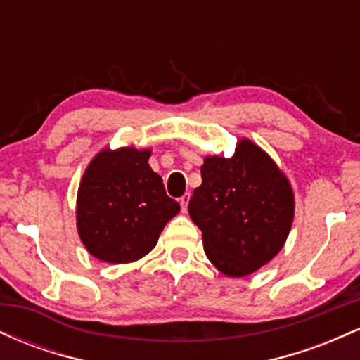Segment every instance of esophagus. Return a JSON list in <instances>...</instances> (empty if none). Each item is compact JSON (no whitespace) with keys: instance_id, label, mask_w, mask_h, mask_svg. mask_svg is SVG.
<instances>
[{"instance_id":"esophagus-1","label":"esophagus","mask_w":360,"mask_h":360,"mask_svg":"<svg viewBox=\"0 0 360 360\" xmlns=\"http://www.w3.org/2000/svg\"><path fill=\"white\" fill-rule=\"evenodd\" d=\"M189 198H191V196H189V193H186L184 196L181 198V200H179V205H181V210H183V213L188 212V203H189Z\"/></svg>"}]
</instances>
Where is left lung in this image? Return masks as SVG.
<instances>
[{"mask_svg":"<svg viewBox=\"0 0 360 360\" xmlns=\"http://www.w3.org/2000/svg\"><path fill=\"white\" fill-rule=\"evenodd\" d=\"M188 210L208 259L230 278L252 274L283 249L292 217L291 186L262 148L238 142L235 155L206 157Z\"/></svg>","mask_w":360,"mask_h":360,"instance_id":"8db88e82","label":"left lung"}]
</instances>
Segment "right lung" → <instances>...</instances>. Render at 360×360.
Here are the masks:
<instances>
[{"instance_id":"1","label":"right lung","mask_w":360,"mask_h":360,"mask_svg":"<svg viewBox=\"0 0 360 360\" xmlns=\"http://www.w3.org/2000/svg\"><path fill=\"white\" fill-rule=\"evenodd\" d=\"M148 157L150 150L134 147L103 150L86 169L77 191V232L96 259L125 264L143 257L179 213Z\"/></svg>"}]
</instances>
